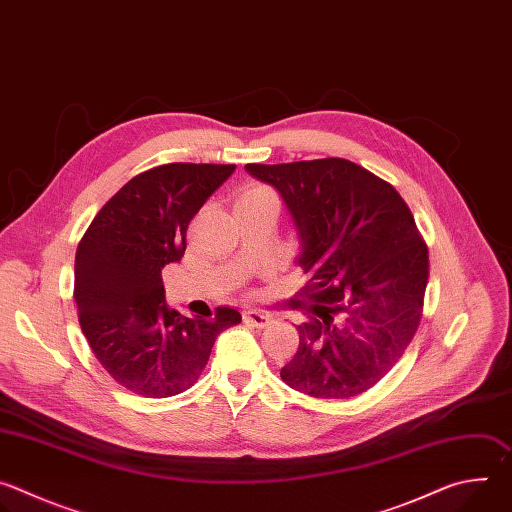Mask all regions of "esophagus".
<instances>
[{
    "label": "esophagus",
    "instance_id": "obj_1",
    "mask_svg": "<svg viewBox=\"0 0 512 512\" xmlns=\"http://www.w3.org/2000/svg\"><path fill=\"white\" fill-rule=\"evenodd\" d=\"M243 320L247 322V324H251V326H255V328H265V326H269L271 324V316L269 314H263V312H255V310H247L245 314H243Z\"/></svg>",
    "mask_w": 512,
    "mask_h": 512
}]
</instances>
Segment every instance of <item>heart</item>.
I'll use <instances>...</instances> for the list:
<instances>
[{"label": "heart", "mask_w": 512, "mask_h": 512, "mask_svg": "<svg viewBox=\"0 0 512 512\" xmlns=\"http://www.w3.org/2000/svg\"><path fill=\"white\" fill-rule=\"evenodd\" d=\"M261 202H277L279 204V198H277L275 190L265 184H247L237 196V206L261 204Z\"/></svg>", "instance_id": "1"}]
</instances>
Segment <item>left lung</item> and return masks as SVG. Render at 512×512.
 <instances>
[{
	"instance_id": "obj_1",
	"label": "left lung",
	"mask_w": 512,
	"mask_h": 512,
	"mask_svg": "<svg viewBox=\"0 0 512 512\" xmlns=\"http://www.w3.org/2000/svg\"><path fill=\"white\" fill-rule=\"evenodd\" d=\"M245 168L281 194L308 273L291 302L306 316L300 346L281 379L316 399L369 391L403 356L423 314L429 255L407 202L342 158Z\"/></svg>"
}]
</instances>
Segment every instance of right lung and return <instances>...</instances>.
<instances>
[{
	"mask_svg": "<svg viewBox=\"0 0 512 512\" xmlns=\"http://www.w3.org/2000/svg\"><path fill=\"white\" fill-rule=\"evenodd\" d=\"M235 164H164L131 178L97 212L75 257V302L103 369L127 391L164 399L192 387L233 308L186 318L166 304L162 269L182 259L186 231Z\"/></svg>",
	"mask_w": 512,
	"mask_h": 512,
	"instance_id": "1",
	"label": "right lung"
}]
</instances>
